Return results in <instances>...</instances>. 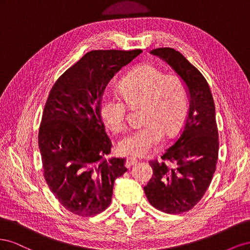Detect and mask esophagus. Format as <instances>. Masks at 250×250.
Instances as JSON below:
<instances>
[{"label":"esophagus","mask_w":250,"mask_h":250,"mask_svg":"<svg viewBox=\"0 0 250 250\" xmlns=\"http://www.w3.org/2000/svg\"><path fill=\"white\" fill-rule=\"evenodd\" d=\"M137 162H138V161L135 160V158L130 157V156H127L126 160H125V166H126V167H131V166L134 165Z\"/></svg>","instance_id":"1"}]
</instances>
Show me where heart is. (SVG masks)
I'll list each match as a JSON object with an SVG mask.
<instances>
[{
  "instance_id": "heart-1",
  "label": "heart",
  "mask_w": 250,
  "mask_h": 250,
  "mask_svg": "<svg viewBox=\"0 0 250 250\" xmlns=\"http://www.w3.org/2000/svg\"><path fill=\"white\" fill-rule=\"evenodd\" d=\"M119 92L105 88L98 104L104 125L112 131L122 130L127 117V104H143V125L133 128L120 141L121 152L142 156L161 143L165 131L176 132L186 119L188 98L185 80L153 63H141L119 83Z\"/></svg>"
}]
</instances>
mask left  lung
<instances>
[{"label":"left lung","instance_id":"8db88e82","mask_svg":"<svg viewBox=\"0 0 250 250\" xmlns=\"http://www.w3.org/2000/svg\"><path fill=\"white\" fill-rule=\"evenodd\" d=\"M151 53L166 60L185 80L190 106L179 137L166 149L162 162L149 161L153 175L144 191L155 208L181 214L200 201L216 171L219 139L215 103L206 78L181 53L172 48Z\"/></svg>","mask_w":250,"mask_h":250}]
</instances>
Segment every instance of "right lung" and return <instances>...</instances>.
<instances>
[{
  "label": "right lung",
  "instance_id": "right-lung-1",
  "mask_svg": "<svg viewBox=\"0 0 250 250\" xmlns=\"http://www.w3.org/2000/svg\"><path fill=\"white\" fill-rule=\"evenodd\" d=\"M142 50H95L69 67L44 104L39 131L43 176L71 213L90 217L111 202L115 179L127 171L124 158L112 157L98 104L108 81Z\"/></svg>",
  "mask_w": 250,
  "mask_h": 250
}]
</instances>
